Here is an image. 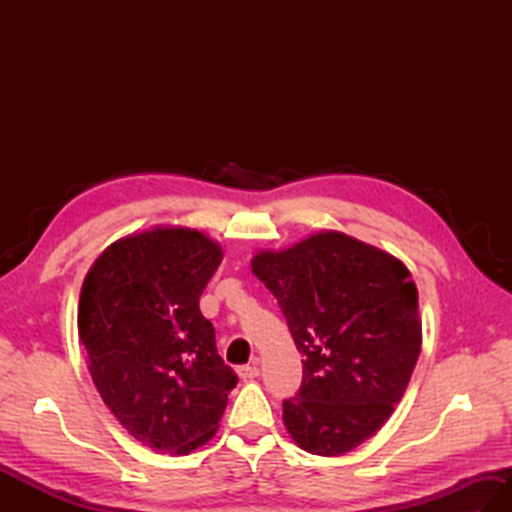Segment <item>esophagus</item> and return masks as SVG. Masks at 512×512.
<instances>
[{"label": "esophagus", "instance_id": "esophagus-1", "mask_svg": "<svg viewBox=\"0 0 512 512\" xmlns=\"http://www.w3.org/2000/svg\"><path fill=\"white\" fill-rule=\"evenodd\" d=\"M237 376L242 380H253L259 376V367L257 365H242L237 369Z\"/></svg>", "mask_w": 512, "mask_h": 512}]
</instances>
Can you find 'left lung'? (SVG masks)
I'll return each instance as SVG.
<instances>
[{
  "label": "left lung",
  "mask_w": 512,
  "mask_h": 512,
  "mask_svg": "<svg viewBox=\"0 0 512 512\" xmlns=\"http://www.w3.org/2000/svg\"><path fill=\"white\" fill-rule=\"evenodd\" d=\"M250 266L303 356L301 387L284 400L288 433L312 455L350 453L389 420L416 367L422 323L411 273L339 231L259 250Z\"/></svg>",
  "instance_id": "obj_1"
}]
</instances>
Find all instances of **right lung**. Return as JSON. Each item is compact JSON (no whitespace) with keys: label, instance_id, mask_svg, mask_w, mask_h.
<instances>
[{"label":"right lung","instance_id":"add662e5","mask_svg":"<svg viewBox=\"0 0 512 512\" xmlns=\"http://www.w3.org/2000/svg\"><path fill=\"white\" fill-rule=\"evenodd\" d=\"M222 248L187 226L116 239L85 275L79 339L116 420L145 447L187 455L213 438L237 376L200 295Z\"/></svg>","mask_w":512,"mask_h":512}]
</instances>
